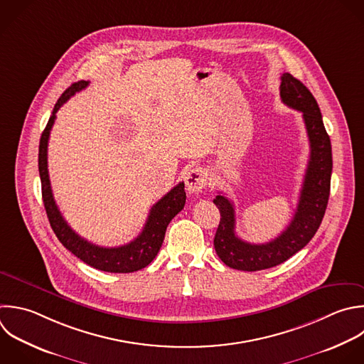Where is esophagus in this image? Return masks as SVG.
Here are the masks:
<instances>
[{"mask_svg":"<svg viewBox=\"0 0 364 364\" xmlns=\"http://www.w3.org/2000/svg\"><path fill=\"white\" fill-rule=\"evenodd\" d=\"M208 183V171L205 168L196 166L186 172L185 175V186L189 193H199L205 189Z\"/></svg>","mask_w":364,"mask_h":364,"instance_id":"obj_1","label":"esophagus"}]
</instances>
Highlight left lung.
I'll list each match as a JSON object with an SVG mask.
<instances>
[{"instance_id": "8db88e82", "label": "left lung", "mask_w": 364, "mask_h": 364, "mask_svg": "<svg viewBox=\"0 0 364 364\" xmlns=\"http://www.w3.org/2000/svg\"><path fill=\"white\" fill-rule=\"evenodd\" d=\"M280 98L283 104L301 112L310 142V159L297 209L289 226L277 237L253 245L236 236L233 203L226 196L218 195L213 203L220 212V222L213 245L220 260L232 269L256 272L283 263L310 242L327 208L333 161L320 108L311 92L287 73L282 75Z\"/></svg>"}]
</instances>
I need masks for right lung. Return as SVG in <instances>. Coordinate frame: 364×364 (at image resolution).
Listing matches in <instances>:
<instances>
[{
	"instance_id": "right-lung-1",
	"label": "right lung",
	"mask_w": 364,
	"mask_h": 364,
	"mask_svg": "<svg viewBox=\"0 0 364 364\" xmlns=\"http://www.w3.org/2000/svg\"><path fill=\"white\" fill-rule=\"evenodd\" d=\"M90 81H78L73 84L57 101L53 115L48 119V124L40 139V152H38V171L41 178L43 188V200L47 210L48 220L51 228L60 242L84 263L104 272L111 273H131L144 269L148 266L155 256L158 255L166 228L169 222L183 209L186 193L185 183L179 182L173 189H171L162 199H159L149 212L146 223L142 232L132 242L118 246V247H104L94 245L78 233H75L71 226L63 218L53 195L50 175H48V139L51 128L55 122L58 109L77 92L87 88Z\"/></svg>"
}]
</instances>
